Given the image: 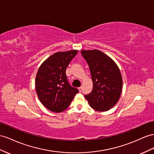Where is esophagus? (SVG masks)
<instances>
[{
	"mask_svg": "<svg viewBox=\"0 0 154 154\" xmlns=\"http://www.w3.org/2000/svg\"><path fill=\"white\" fill-rule=\"evenodd\" d=\"M79 91H82V87H81V86H80V87H79Z\"/></svg>",
	"mask_w": 154,
	"mask_h": 154,
	"instance_id": "esophagus-1",
	"label": "esophagus"
}]
</instances>
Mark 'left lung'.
<instances>
[{"label": "left lung", "instance_id": "left-lung-1", "mask_svg": "<svg viewBox=\"0 0 154 154\" xmlns=\"http://www.w3.org/2000/svg\"><path fill=\"white\" fill-rule=\"evenodd\" d=\"M77 51L51 55L39 67L36 77V90L44 107L54 112L65 111L79 90L69 83L66 69Z\"/></svg>", "mask_w": 154, "mask_h": 154}]
</instances>
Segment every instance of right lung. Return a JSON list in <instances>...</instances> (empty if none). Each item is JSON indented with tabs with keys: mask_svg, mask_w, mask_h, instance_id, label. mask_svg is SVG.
Segmentation results:
<instances>
[{
	"mask_svg": "<svg viewBox=\"0 0 154 154\" xmlns=\"http://www.w3.org/2000/svg\"><path fill=\"white\" fill-rule=\"evenodd\" d=\"M81 54L88 64L93 82L92 92L85 97L94 110L107 111L120 97L122 79L119 68L111 58L99 50H83Z\"/></svg>",
	"mask_w": 154,
	"mask_h": 154,
	"instance_id": "right-lung-1",
	"label": "right lung"
}]
</instances>
